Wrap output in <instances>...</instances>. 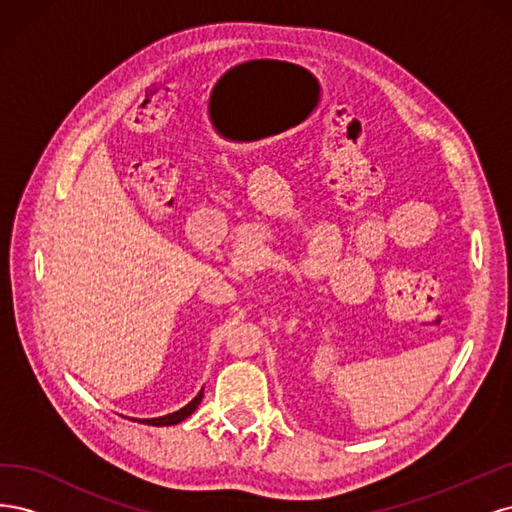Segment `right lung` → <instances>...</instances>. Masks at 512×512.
<instances>
[{"label": "right lung", "mask_w": 512, "mask_h": 512, "mask_svg": "<svg viewBox=\"0 0 512 512\" xmlns=\"http://www.w3.org/2000/svg\"><path fill=\"white\" fill-rule=\"evenodd\" d=\"M200 401H203V391H200L188 406H183L181 410H177V412H173V414H166V416H160V418H143V421H138V423H145V425H156V427H166V425H177V423H181V421H185V418H188L194 410H196V406L200 404Z\"/></svg>", "instance_id": "right-lung-1"}]
</instances>
